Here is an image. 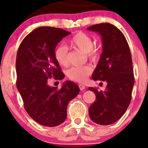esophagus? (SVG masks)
Returning a JSON list of instances; mask_svg holds the SVG:
<instances>
[{
  "instance_id": "esophagus-1",
  "label": "esophagus",
  "mask_w": 148,
  "mask_h": 148,
  "mask_svg": "<svg viewBox=\"0 0 148 148\" xmlns=\"http://www.w3.org/2000/svg\"><path fill=\"white\" fill-rule=\"evenodd\" d=\"M79 88H80V90H84L85 89H86V86H84V85H83V84H79Z\"/></svg>"
}]
</instances>
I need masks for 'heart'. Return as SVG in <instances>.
Listing matches in <instances>:
<instances>
[{"label": "heart", "instance_id": "obj_1", "mask_svg": "<svg viewBox=\"0 0 148 148\" xmlns=\"http://www.w3.org/2000/svg\"><path fill=\"white\" fill-rule=\"evenodd\" d=\"M69 45L72 48L85 53L88 58L92 62H96L99 58L100 50L97 46L93 45L90 35L84 32H79L69 40ZM54 57L57 62L62 67L69 64L68 50L65 46L60 45L55 49ZM92 72V68L89 65L83 67H72L67 71V75L69 79L78 83H84Z\"/></svg>", "mask_w": 148, "mask_h": 148}]
</instances>
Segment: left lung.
<instances>
[{"mask_svg": "<svg viewBox=\"0 0 148 148\" xmlns=\"http://www.w3.org/2000/svg\"><path fill=\"white\" fill-rule=\"evenodd\" d=\"M88 30L99 34L103 49L92 79L107 83L104 91L88 88L96 95L88 112L95 123L111 125L123 116L132 99L134 76L130 47L123 33L111 23L93 25Z\"/></svg>", "mask_w": 148, "mask_h": 148, "instance_id": "8db88e82", "label": "left lung"}]
</instances>
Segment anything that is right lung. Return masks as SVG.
Masks as SVG:
<instances>
[{
	"mask_svg": "<svg viewBox=\"0 0 148 148\" xmlns=\"http://www.w3.org/2000/svg\"><path fill=\"white\" fill-rule=\"evenodd\" d=\"M70 33L53 27H39L23 39L18 49L16 87L28 114L44 126L63 123L68 103L79 93V86L70 81H65L60 89L48 84L51 77L64 78L54 51L58 43Z\"/></svg>",
	"mask_w": 148,
	"mask_h": 148,
	"instance_id": "add662e5",
	"label": "right lung"
}]
</instances>
